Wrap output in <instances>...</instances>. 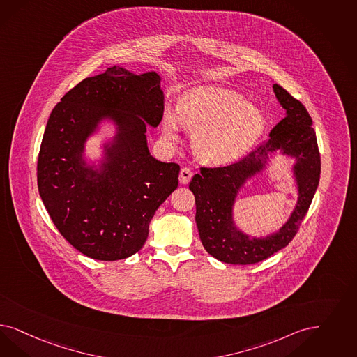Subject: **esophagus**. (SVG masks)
<instances>
[{"label": "esophagus", "mask_w": 357, "mask_h": 357, "mask_svg": "<svg viewBox=\"0 0 357 357\" xmlns=\"http://www.w3.org/2000/svg\"><path fill=\"white\" fill-rule=\"evenodd\" d=\"M191 178H192V172L190 169H187V167H183L181 170V174H179V182L182 185H187L191 181Z\"/></svg>", "instance_id": "esophagus-1"}]
</instances>
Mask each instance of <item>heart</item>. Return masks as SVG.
Wrapping results in <instances>:
<instances>
[{
	"label": "heart",
	"mask_w": 357,
	"mask_h": 357,
	"mask_svg": "<svg viewBox=\"0 0 357 357\" xmlns=\"http://www.w3.org/2000/svg\"><path fill=\"white\" fill-rule=\"evenodd\" d=\"M179 123L192 132L191 144L197 158L211 165L241 160L264 135L266 119L256 104L241 93L218 86H197L185 92L176 108V119L167 114L163 135L178 139Z\"/></svg>",
	"instance_id": "obj_1"
}]
</instances>
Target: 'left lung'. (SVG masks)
<instances>
[{
  "instance_id": "left-lung-1",
  "label": "left lung",
  "mask_w": 357,
  "mask_h": 357,
  "mask_svg": "<svg viewBox=\"0 0 357 357\" xmlns=\"http://www.w3.org/2000/svg\"><path fill=\"white\" fill-rule=\"evenodd\" d=\"M273 91L286 116L271 129L269 138L245 158L229 166L202 167L190 182L202 244L212 257L225 264H257L287 245L298 232L319 185V149L307 109L282 86L274 84ZM277 149L296 160V208L277 233L261 238L244 234L233 220L235 197L250 177L266 168L268 154Z\"/></svg>"
}]
</instances>
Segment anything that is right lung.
Returning a JSON list of instances; mask_svg holds the SVG:
<instances>
[{
	"label": "right lung",
	"mask_w": 357,
	"mask_h": 357,
	"mask_svg": "<svg viewBox=\"0 0 357 357\" xmlns=\"http://www.w3.org/2000/svg\"><path fill=\"white\" fill-rule=\"evenodd\" d=\"M160 76L113 66L86 77L50 114L38 155V190L63 237L86 257L128 259L148 238L155 211L178 187L179 165L150 155L146 126H158ZM109 119L116 135L98 167L84 160L86 139Z\"/></svg>",
	"instance_id": "1"
}]
</instances>
